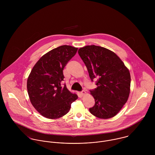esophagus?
Wrapping results in <instances>:
<instances>
[{
  "instance_id": "obj_1",
  "label": "esophagus",
  "mask_w": 155,
  "mask_h": 155,
  "mask_svg": "<svg viewBox=\"0 0 155 155\" xmlns=\"http://www.w3.org/2000/svg\"><path fill=\"white\" fill-rule=\"evenodd\" d=\"M86 94V91H85V90H82L81 92V94L82 95H85Z\"/></svg>"
}]
</instances>
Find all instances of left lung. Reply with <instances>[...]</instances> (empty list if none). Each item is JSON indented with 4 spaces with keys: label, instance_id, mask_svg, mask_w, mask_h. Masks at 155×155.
Segmentation results:
<instances>
[{
    "label": "left lung",
    "instance_id": "left-lung-1",
    "mask_svg": "<svg viewBox=\"0 0 155 155\" xmlns=\"http://www.w3.org/2000/svg\"><path fill=\"white\" fill-rule=\"evenodd\" d=\"M78 54L88 69L91 81L97 79V87L90 90L95 103L89 111L101 119L114 117L130 95L129 70L115 53L101 46H86L81 48Z\"/></svg>",
    "mask_w": 155,
    "mask_h": 155
}]
</instances>
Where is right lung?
<instances>
[{
  "mask_svg": "<svg viewBox=\"0 0 155 155\" xmlns=\"http://www.w3.org/2000/svg\"><path fill=\"white\" fill-rule=\"evenodd\" d=\"M78 48L62 45L43 55L28 76L27 88L30 100L41 115L48 119L60 118L69 111L78 99L64 84L63 69L74 56Z\"/></svg>",
  "mask_w": 155,
  "mask_h": 155,
  "instance_id": "right-lung-1",
  "label": "right lung"
}]
</instances>
